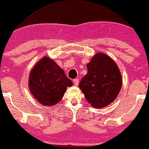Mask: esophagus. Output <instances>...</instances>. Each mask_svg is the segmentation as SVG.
Instances as JSON below:
<instances>
[{
	"label": "esophagus",
	"instance_id": "1",
	"mask_svg": "<svg viewBox=\"0 0 149 149\" xmlns=\"http://www.w3.org/2000/svg\"><path fill=\"white\" fill-rule=\"evenodd\" d=\"M79 79H74V81H73V83H74V85H75V86H77V85H79Z\"/></svg>",
	"mask_w": 149,
	"mask_h": 149
}]
</instances>
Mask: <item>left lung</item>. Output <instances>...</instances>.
Here are the masks:
<instances>
[{
	"mask_svg": "<svg viewBox=\"0 0 149 149\" xmlns=\"http://www.w3.org/2000/svg\"><path fill=\"white\" fill-rule=\"evenodd\" d=\"M87 67V73L81 79L79 88L93 107L104 108L117 98L121 89L119 67L103 53L95 54Z\"/></svg>",
	"mask_w": 149,
	"mask_h": 149,
	"instance_id": "left-lung-1",
	"label": "left lung"
}]
</instances>
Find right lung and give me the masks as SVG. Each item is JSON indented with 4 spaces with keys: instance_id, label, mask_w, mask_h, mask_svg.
<instances>
[{
    "instance_id": "obj_1",
    "label": "right lung",
    "mask_w": 149,
    "mask_h": 149,
    "mask_svg": "<svg viewBox=\"0 0 149 149\" xmlns=\"http://www.w3.org/2000/svg\"><path fill=\"white\" fill-rule=\"evenodd\" d=\"M72 81L64 71L49 57H44L36 63L29 75L28 87L32 95L40 104L54 107L64 96Z\"/></svg>"
}]
</instances>
